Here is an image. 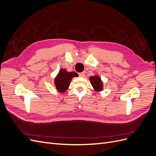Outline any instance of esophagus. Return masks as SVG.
I'll return each mask as SVG.
<instances>
[{
    "mask_svg": "<svg viewBox=\"0 0 156 156\" xmlns=\"http://www.w3.org/2000/svg\"><path fill=\"white\" fill-rule=\"evenodd\" d=\"M79 77H84V72H81V73H79Z\"/></svg>",
    "mask_w": 156,
    "mask_h": 156,
    "instance_id": "34e87169",
    "label": "esophagus"
}]
</instances>
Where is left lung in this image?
I'll list each match as a JSON object with an SVG mask.
<instances>
[{
  "label": "left lung",
  "instance_id": "8db88e82",
  "mask_svg": "<svg viewBox=\"0 0 156 156\" xmlns=\"http://www.w3.org/2000/svg\"><path fill=\"white\" fill-rule=\"evenodd\" d=\"M89 80L90 81L92 87L94 88V90L96 92H100L103 90V84L101 78L98 75H94L89 77Z\"/></svg>",
  "mask_w": 156,
  "mask_h": 156
}]
</instances>
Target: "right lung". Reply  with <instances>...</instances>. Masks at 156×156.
<instances>
[{
    "label": "right lung",
    "mask_w": 156,
    "mask_h": 156,
    "mask_svg": "<svg viewBox=\"0 0 156 156\" xmlns=\"http://www.w3.org/2000/svg\"><path fill=\"white\" fill-rule=\"evenodd\" d=\"M78 74L75 72H68L66 69H60L55 78V85L59 92L64 93L67 90L73 77H77Z\"/></svg>",
    "instance_id": "add662e5"
}]
</instances>
